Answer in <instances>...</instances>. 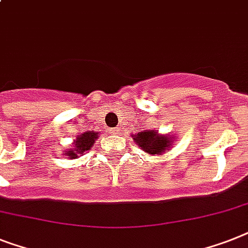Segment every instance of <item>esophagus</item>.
<instances>
[{
	"label": "esophagus",
	"instance_id": "1",
	"mask_svg": "<svg viewBox=\"0 0 248 248\" xmlns=\"http://www.w3.org/2000/svg\"><path fill=\"white\" fill-rule=\"evenodd\" d=\"M112 132H113V134H118V132H120V128H113V130H112Z\"/></svg>",
	"mask_w": 248,
	"mask_h": 248
}]
</instances>
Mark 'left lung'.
Masks as SVG:
<instances>
[{
    "mask_svg": "<svg viewBox=\"0 0 248 248\" xmlns=\"http://www.w3.org/2000/svg\"><path fill=\"white\" fill-rule=\"evenodd\" d=\"M134 142L142 152L150 155H162L166 150H170L176 138L170 135L159 134L154 130H142L141 132L132 135Z\"/></svg>",
    "mask_w": 248,
    "mask_h": 248,
    "instance_id": "8db88e82",
    "label": "left lung"
}]
</instances>
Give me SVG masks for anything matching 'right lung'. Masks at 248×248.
<instances>
[{
    "label": "right lung",
    "instance_id": "add662e5",
    "mask_svg": "<svg viewBox=\"0 0 248 248\" xmlns=\"http://www.w3.org/2000/svg\"><path fill=\"white\" fill-rule=\"evenodd\" d=\"M99 134L100 132H94V131H85L81 135L75 136L74 142L70 148L66 149L63 155L67 159H78V156L86 154L94 146L95 140L99 138Z\"/></svg>",
    "mask_w": 248,
    "mask_h": 248
}]
</instances>
